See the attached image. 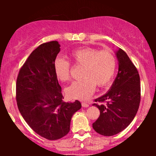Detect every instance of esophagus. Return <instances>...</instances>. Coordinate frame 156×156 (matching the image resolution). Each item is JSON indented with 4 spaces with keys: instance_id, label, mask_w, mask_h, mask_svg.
<instances>
[{
    "instance_id": "1",
    "label": "esophagus",
    "mask_w": 156,
    "mask_h": 156,
    "mask_svg": "<svg viewBox=\"0 0 156 156\" xmlns=\"http://www.w3.org/2000/svg\"><path fill=\"white\" fill-rule=\"evenodd\" d=\"M81 105H82V106L84 107V108H87V107H89V104L87 103H86V102H82Z\"/></svg>"
}]
</instances>
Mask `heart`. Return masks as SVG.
<instances>
[{"instance_id": "heart-1", "label": "heart", "mask_w": 156, "mask_h": 156, "mask_svg": "<svg viewBox=\"0 0 156 156\" xmlns=\"http://www.w3.org/2000/svg\"><path fill=\"white\" fill-rule=\"evenodd\" d=\"M70 58L76 65L81 66L83 79L73 82L66 89V94L72 99L85 100L96 88L103 87L112 80L117 67L114 55L107 51L95 48H81L73 51ZM55 76L62 82L70 79V64L64 58H55L53 63Z\"/></svg>"}]
</instances>
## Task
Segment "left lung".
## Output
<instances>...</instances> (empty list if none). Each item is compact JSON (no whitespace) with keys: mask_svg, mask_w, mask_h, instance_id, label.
<instances>
[{"mask_svg":"<svg viewBox=\"0 0 156 156\" xmlns=\"http://www.w3.org/2000/svg\"><path fill=\"white\" fill-rule=\"evenodd\" d=\"M118 73L109 90L94 103L100 117L92 124L97 133L105 136L116 135L130 124L138 112L141 100L140 78L133 62L124 51L115 52Z\"/></svg>","mask_w":156,"mask_h":156,"instance_id":"1","label":"left lung"}]
</instances>
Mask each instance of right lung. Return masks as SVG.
I'll list each match as a JSON object with an SVG mask.
<instances>
[{
    "instance_id": "1",
    "label": "right lung",
    "mask_w": 156,
    "mask_h": 156,
    "mask_svg": "<svg viewBox=\"0 0 156 156\" xmlns=\"http://www.w3.org/2000/svg\"><path fill=\"white\" fill-rule=\"evenodd\" d=\"M59 51L57 41L40 44L20 69L16 83V100L21 115L34 131L48 140L67 135L73 114L81 108L78 101H63L53 70Z\"/></svg>"
}]
</instances>
